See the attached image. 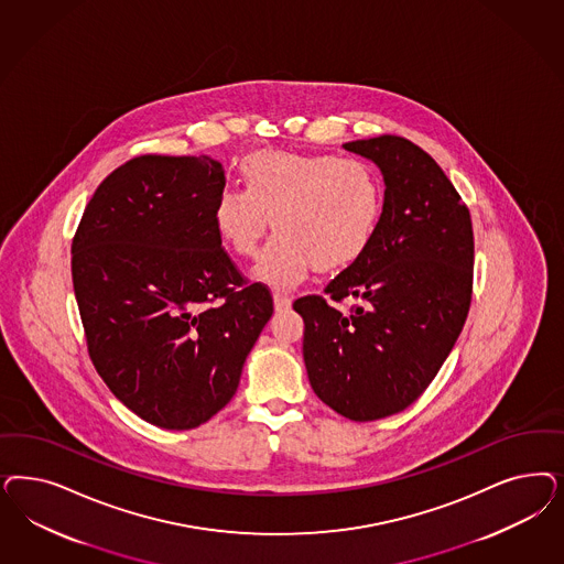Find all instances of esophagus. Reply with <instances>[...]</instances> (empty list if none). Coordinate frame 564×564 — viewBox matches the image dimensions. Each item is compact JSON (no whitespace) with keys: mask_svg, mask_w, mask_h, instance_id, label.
Wrapping results in <instances>:
<instances>
[{"mask_svg":"<svg viewBox=\"0 0 564 564\" xmlns=\"http://www.w3.org/2000/svg\"><path fill=\"white\" fill-rule=\"evenodd\" d=\"M273 307L275 311L291 310V296L282 292H273Z\"/></svg>","mask_w":564,"mask_h":564,"instance_id":"34e87169","label":"esophagus"}]
</instances>
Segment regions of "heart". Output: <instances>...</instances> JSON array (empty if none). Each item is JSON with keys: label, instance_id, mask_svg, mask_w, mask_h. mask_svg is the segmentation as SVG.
<instances>
[{"label": "heart", "instance_id": "1", "mask_svg": "<svg viewBox=\"0 0 564 564\" xmlns=\"http://www.w3.org/2000/svg\"><path fill=\"white\" fill-rule=\"evenodd\" d=\"M242 188L219 193L214 228L240 257H253L272 219L275 237L257 280L291 289L311 268L332 272L364 254L382 216V182L359 160L263 149L240 164Z\"/></svg>", "mask_w": 564, "mask_h": 564}]
</instances>
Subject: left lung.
Segmentation results:
<instances>
[{
    "label": "left lung",
    "mask_w": 564,
    "mask_h": 564,
    "mask_svg": "<svg viewBox=\"0 0 564 564\" xmlns=\"http://www.w3.org/2000/svg\"><path fill=\"white\" fill-rule=\"evenodd\" d=\"M380 167L382 216L364 254L326 286L329 301H294L305 322L311 388L352 421L404 411L423 394L465 326L473 228L453 182L421 147L394 134L345 143Z\"/></svg>",
    "instance_id": "8db88e82"
}]
</instances>
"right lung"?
<instances>
[{"instance_id":"obj_1","label":"right lung","mask_w":564,"mask_h":564,"mask_svg":"<svg viewBox=\"0 0 564 564\" xmlns=\"http://www.w3.org/2000/svg\"><path fill=\"white\" fill-rule=\"evenodd\" d=\"M216 160L141 155L113 170L73 238L87 348L111 394L164 430H193L237 392L270 322V291L221 249Z\"/></svg>"}]
</instances>
